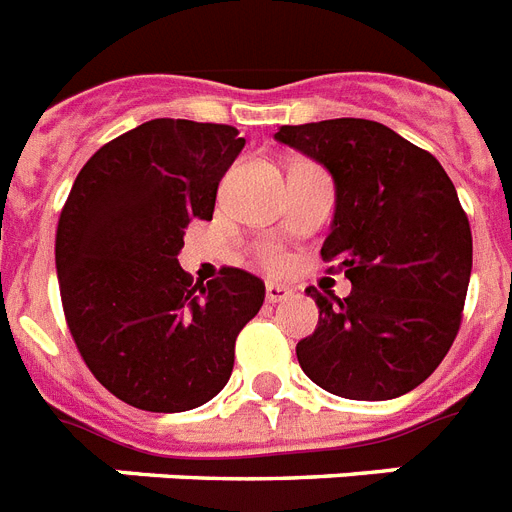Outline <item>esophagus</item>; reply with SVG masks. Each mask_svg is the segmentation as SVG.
I'll list each match as a JSON object with an SVG mask.
<instances>
[{
	"instance_id": "34e87169",
	"label": "esophagus",
	"mask_w": 512,
	"mask_h": 512,
	"mask_svg": "<svg viewBox=\"0 0 512 512\" xmlns=\"http://www.w3.org/2000/svg\"><path fill=\"white\" fill-rule=\"evenodd\" d=\"M290 295V287L277 285V282H266V303H282Z\"/></svg>"
}]
</instances>
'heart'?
<instances>
[{
  "mask_svg": "<svg viewBox=\"0 0 512 512\" xmlns=\"http://www.w3.org/2000/svg\"><path fill=\"white\" fill-rule=\"evenodd\" d=\"M264 261H266V264H269V266H272V269H277V266H282V261H285V259H282L280 253H277V251H274V248H272V251H266V253H264Z\"/></svg>",
  "mask_w": 512,
  "mask_h": 512,
  "instance_id": "1",
  "label": "heart"
}]
</instances>
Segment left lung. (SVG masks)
<instances>
[{"label":"left lung","instance_id":"8db88e82","mask_svg":"<svg viewBox=\"0 0 512 512\" xmlns=\"http://www.w3.org/2000/svg\"><path fill=\"white\" fill-rule=\"evenodd\" d=\"M280 143L324 164L337 206L322 259L353 290L319 306L298 363L322 390L350 400H392L432 377L463 319L474 240L453 180L429 151L382 122L282 125Z\"/></svg>","mask_w":512,"mask_h":512}]
</instances>
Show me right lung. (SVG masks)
Returning <instances> with one entry per match:
<instances>
[{
  "mask_svg": "<svg viewBox=\"0 0 512 512\" xmlns=\"http://www.w3.org/2000/svg\"><path fill=\"white\" fill-rule=\"evenodd\" d=\"M243 146L232 125L149 120L104 143L62 206L54 259L67 327L91 374L133 408L209 403L264 303V282L243 269L193 285L177 264Z\"/></svg>",
  "mask_w": 512,
  "mask_h": 512,
  "instance_id": "right-lung-1",
  "label": "right lung"
}]
</instances>
